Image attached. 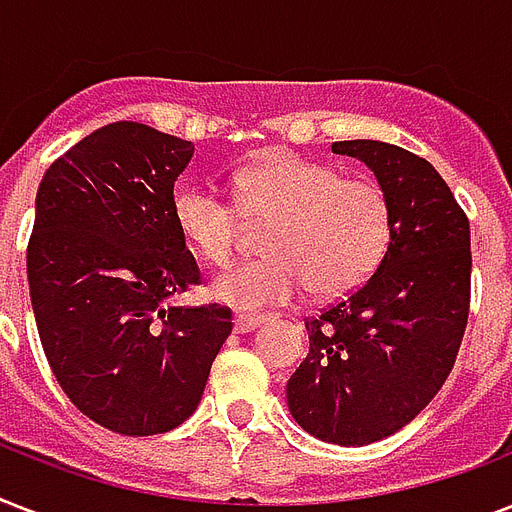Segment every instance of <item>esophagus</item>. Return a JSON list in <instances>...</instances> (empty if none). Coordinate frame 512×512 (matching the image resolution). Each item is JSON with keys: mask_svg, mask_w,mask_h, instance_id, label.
I'll return each mask as SVG.
<instances>
[{"mask_svg": "<svg viewBox=\"0 0 512 512\" xmlns=\"http://www.w3.org/2000/svg\"><path fill=\"white\" fill-rule=\"evenodd\" d=\"M260 324H265L263 316H252V313H236V319H233V329H236L239 335L255 332Z\"/></svg>", "mask_w": 512, "mask_h": 512, "instance_id": "esophagus-1", "label": "esophagus"}]
</instances>
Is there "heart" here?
Segmentation results:
<instances>
[{"instance_id": "b5f03b06", "label": "heart", "mask_w": 512, "mask_h": 512, "mask_svg": "<svg viewBox=\"0 0 512 512\" xmlns=\"http://www.w3.org/2000/svg\"><path fill=\"white\" fill-rule=\"evenodd\" d=\"M172 220L209 265L231 263L244 223L268 225L265 260L236 265L212 281V297L241 311L356 292L388 252L393 209L385 188L345 177L332 164L271 156L236 175V204L212 188L188 185L172 199Z\"/></svg>"}]
</instances>
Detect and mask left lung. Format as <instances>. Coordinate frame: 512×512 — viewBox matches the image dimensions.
I'll return each mask as SVG.
<instances>
[{"label": "left lung", "instance_id": "left-lung-1", "mask_svg": "<svg viewBox=\"0 0 512 512\" xmlns=\"http://www.w3.org/2000/svg\"><path fill=\"white\" fill-rule=\"evenodd\" d=\"M332 151L374 172L393 231L377 271L305 319L311 350L287 401L311 436L364 446L409 425L452 372L470 313V223L422 156L380 140H340Z\"/></svg>", "mask_w": 512, "mask_h": 512}]
</instances>
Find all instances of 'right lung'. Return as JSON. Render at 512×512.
<instances>
[{
    "mask_svg": "<svg viewBox=\"0 0 512 512\" xmlns=\"http://www.w3.org/2000/svg\"><path fill=\"white\" fill-rule=\"evenodd\" d=\"M191 140L114 122L50 164L26 265L44 356L71 404L122 436L196 412L231 308L170 305L201 273L172 220Z\"/></svg>",
    "mask_w": 512,
    "mask_h": 512,
    "instance_id": "add662e5",
    "label": "right lung"
}]
</instances>
